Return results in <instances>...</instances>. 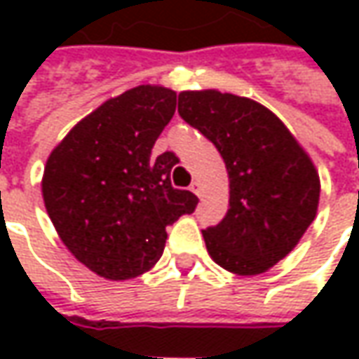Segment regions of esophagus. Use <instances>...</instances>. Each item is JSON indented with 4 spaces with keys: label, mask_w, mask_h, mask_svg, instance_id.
<instances>
[{
    "label": "esophagus",
    "mask_w": 359,
    "mask_h": 359,
    "mask_svg": "<svg viewBox=\"0 0 359 359\" xmlns=\"http://www.w3.org/2000/svg\"><path fill=\"white\" fill-rule=\"evenodd\" d=\"M198 198H203V186H201L200 182H191V187H189Z\"/></svg>",
    "instance_id": "esophagus-1"
}]
</instances>
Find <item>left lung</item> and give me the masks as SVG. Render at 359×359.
<instances>
[{"instance_id":"left-lung-1","label":"left lung","mask_w":359,"mask_h":359,"mask_svg":"<svg viewBox=\"0 0 359 359\" xmlns=\"http://www.w3.org/2000/svg\"><path fill=\"white\" fill-rule=\"evenodd\" d=\"M177 111L226 161L229 210L203 229L217 266L255 276L290 254L310 228L320 201V175L296 137L254 100L215 90L182 91Z\"/></svg>"}]
</instances>
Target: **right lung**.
Here are the masks:
<instances>
[{"mask_svg":"<svg viewBox=\"0 0 359 359\" xmlns=\"http://www.w3.org/2000/svg\"><path fill=\"white\" fill-rule=\"evenodd\" d=\"M173 114L175 91L137 86L91 111L49 154L46 210L65 248L105 280L154 268L165 228L198 205L191 191L172 186V151L151 156Z\"/></svg>","mask_w":359,"mask_h":359,"instance_id":"1","label":"right lung"}]
</instances>
